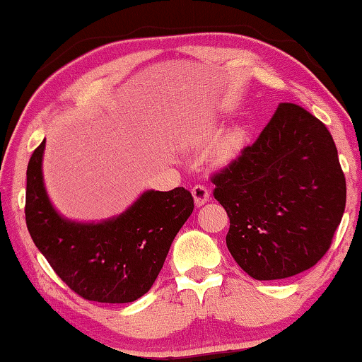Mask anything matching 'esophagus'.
Returning <instances> with one entry per match:
<instances>
[{
	"label": "esophagus",
	"instance_id": "obj_1",
	"mask_svg": "<svg viewBox=\"0 0 362 362\" xmlns=\"http://www.w3.org/2000/svg\"><path fill=\"white\" fill-rule=\"evenodd\" d=\"M192 194L194 198V204L203 206L209 199V188L206 185H202V183H198V185H194L192 188Z\"/></svg>",
	"mask_w": 362,
	"mask_h": 362
}]
</instances>
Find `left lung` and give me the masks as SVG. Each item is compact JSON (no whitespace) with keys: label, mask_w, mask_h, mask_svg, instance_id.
<instances>
[{"label":"left lung","mask_w":362,"mask_h":362,"mask_svg":"<svg viewBox=\"0 0 362 362\" xmlns=\"http://www.w3.org/2000/svg\"><path fill=\"white\" fill-rule=\"evenodd\" d=\"M227 211V248L256 280L313 267L329 251L346 204V180L329 129L280 103L253 145L211 175Z\"/></svg>","instance_id":"1"}]
</instances>
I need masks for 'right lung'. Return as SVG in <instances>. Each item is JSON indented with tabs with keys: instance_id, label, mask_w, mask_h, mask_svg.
<instances>
[{
	"instance_id": "add662e5",
	"label": "right lung",
	"mask_w": 362,
	"mask_h": 362,
	"mask_svg": "<svg viewBox=\"0 0 362 362\" xmlns=\"http://www.w3.org/2000/svg\"><path fill=\"white\" fill-rule=\"evenodd\" d=\"M45 140L27 165L25 222L49 266L74 293L98 303H132L151 288L177 232L193 212L183 187L146 192L116 219L69 222L57 214L42 179Z\"/></svg>"
}]
</instances>
